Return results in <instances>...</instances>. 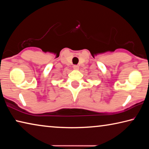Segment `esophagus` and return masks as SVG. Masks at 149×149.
Here are the masks:
<instances>
[{
	"label": "esophagus",
	"instance_id": "34e87169",
	"mask_svg": "<svg viewBox=\"0 0 149 149\" xmlns=\"http://www.w3.org/2000/svg\"><path fill=\"white\" fill-rule=\"evenodd\" d=\"M73 67H74V70H79V65H74Z\"/></svg>",
	"mask_w": 149,
	"mask_h": 149
}]
</instances>
